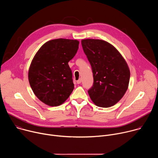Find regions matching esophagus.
<instances>
[{"instance_id":"1","label":"esophagus","mask_w":158,"mask_h":158,"mask_svg":"<svg viewBox=\"0 0 158 158\" xmlns=\"http://www.w3.org/2000/svg\"><path fill=\"white\" fill-rule=\"evenodd\" d=\"M76 82H77V83L78 84H81V82H82V79H79V80H77Z\"/></svg>"}]
</instances>
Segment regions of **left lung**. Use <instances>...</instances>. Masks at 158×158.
<instances>
[{
	"label": "left lung",
	"mask_w": 158,
	"mask_h": 158,
	"mask_svg": "<svg viewBox=\"0 0 158 158\" xmlns=\"http://www.w3.org/2000/svg\"><path fill=\"white\" fill-rule=\"evenodd\" d=\"M81 44L93 74V85L88 90L90 98L99 107L114 106L128 88L130 71L125 59L106 41L87 39Z\"/></svg>",
	"instance_id": "8db88e82"
}]
</instances>
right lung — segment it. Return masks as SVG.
I'll use <instances>...</instances> for the list:
<instances>
[{"instance_id":"add662e5","label":"right lung","mask_w":158,"mask_h":158,"mask_svg":"<svg viewBox=\"0 0 158 158\" xmlns=\"http://www.w3.org/2000/svg\"><path fill=\"white\" fill-rule=\"evenodd\" d=\"M77 40L57 39L45 43L31 64L28 77L34 94L44 104L58 106L74 88L68 62L77 53Z\"/></svg>"}]
</instances>
